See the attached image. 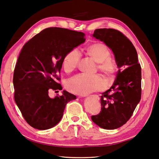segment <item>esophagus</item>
Returning <instances> with one entry per match:
<instances>
[{
  "label": "esophagus",
  "instance_id": "obj_1",
  "mask_svg": "<svg viewBox=\"0 0 159 159\" xmlns=\"http://www.w3.org/2000/svg\"><path fill=\"white\" fill-rule=\"evenodd\" d=\"M91 97L95 99L96 100H99V97L98 95H91Z\"/></svg>",
  "mask_w": 159,
  "mask_h": 159
}]
</instances>
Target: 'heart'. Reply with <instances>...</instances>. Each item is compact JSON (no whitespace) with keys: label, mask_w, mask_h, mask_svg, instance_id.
Segmentation results:
<instances>
[{"label":"heart","mask_w":159,"mask_h":159,"mask_svg":"<svg viewBox=\"0 0 159 159\" xmlns=\"http://www.w3.org/2000/svg\"><path fill=\"white\" fill-rule=\"evenodd\" d=\"M86 53L98 63V70L106 79H111L117 71L115 61L110 58L111 53L108 48L102 43H95L86 49ZM81 58L79 50L74 48L66 54L64 61V69L68 72L74 70L78 66ZM104 86L103 79L98 75H88L78 74L70 78L67 82V88L71 93L79 95H87L101 90Z\"/></svg>","instance_id":"heart-1"}]
</instances>
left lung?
I'll use <instances>...</instances> for the list:
<instances>
[{
  "mask_svg": "<svg viewBox=\"0 0 159 159\" xmlns=\"http://www.w3.org/2000/svg\"><path fill=\"white\" fill-rule=\"evenodd\" d=\"M93 36L113 51L119 70L113 85L101 96L100 113L91 120L101 128L115 129L128 121L141 100V65L135 48L120 31L99 28Z\"/></svg>",
  "mask_w": 159,
  "mask_h": 159,
  "instance_id": "8db88e82",
  "label": "left lung"
}]
</instances>
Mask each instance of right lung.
<instances>
[{
	"instance_id": "obj_1",
	"label": "right lung",
	"mask_w": 159,
	"mask_h": 159,
	"mask_svg": "<svg viewBox=\"0 0 159 159\" xmlns=\"http://www.w3.org/2000/svg\"><path fill=\"white\" fill-rule=\"evenodd\" d=\"M83 32L51 27L43 30L24 45L14 71V100L26 121L39 130L50 129L63 116L66 104L76 96L65 90L58 92V81L66 54L82 44ZM58 95V94H57Z\"/></svg>"
}]
</instances>
